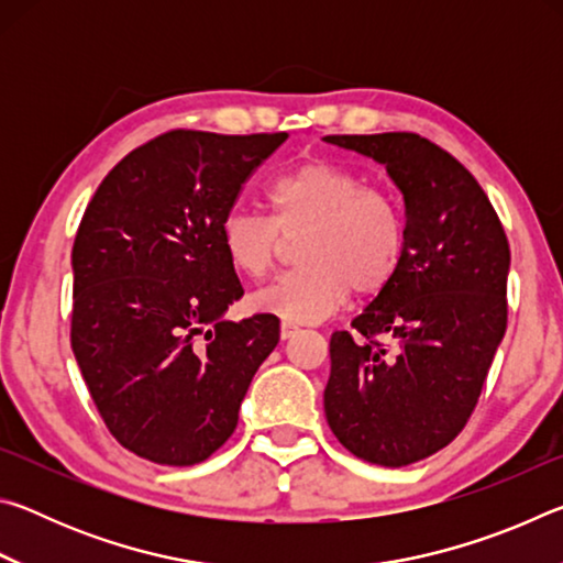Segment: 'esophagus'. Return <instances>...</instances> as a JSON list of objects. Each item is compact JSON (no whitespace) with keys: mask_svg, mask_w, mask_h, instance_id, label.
Returning a JSON list of instances; mask_svg holds the SVG:
<instances>
[{"mask_svg":"<svg viewBox=\"0 0 563 563\" xmlns=\"http://www.w3.org/2000/svg\"><path fill=\"white\" fill-rule=\"evenodd\" d=\"M292 335H298V325H292V322H283V325H280V338L283 340H290Z\"/></svg>","mask_w":563,"mask_h":563,"instance_id":"esophagus-1","label":"esophagus"}]
</instances>
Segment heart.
Wrapping results in <instances>:
<instances>
[{
  "instance_id": "b5f03b06",
  "label": "heart",
  "mask_w": 563,
  "mask_h": 563,
  "mask_svg": "<svg viewBox=\"0 0 563 563\" xmlns=\"http://www.w3.org/2000/svg\"><path fill=\"white\" fill-rule=\"evenodd\" d=\"M271 221L231 211L221 223L228 263L245 278L273 268L280 236L303 233L295 247L300 268L255 290L251 305L285 322H318L340 308L350 290L387 288L405 258L402 206L383 188L330 161H305L265 190Z\"/></svg>"
}]
</instances>
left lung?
Masks as SVG:
<instances>
[{
  "instance_id": "obj_1",
  "label": "left lung",
  "mask_w": 563,
  "mask_h": 563,
  "mask_svg": "<svg viewBox=\"0 0 563 563\" xmlns=\"http://www.w3.org/2000/svg\"><path fill=\"white\" fill-rule=\"evenodd\" d=\"M325 141L385 166L407 225L395 278L352 330L332 332L325 417L360 460L407 466L474 412L507 330L509 243L476 178L432 141L405 131Z\"/></svg>"
}]
</instances>
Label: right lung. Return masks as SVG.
<instances>
[{"instance_id":"obj_1","label":"right lung","mask_w":563,"mask_h":563,"mask_svg":"<svg viewBox=\"0 0 563 563\" xmlns=\"http://www.w3.org/2000/svg\"><path fill=\"white\" fill-rule=\"evenodd\" d=\"M288 133L168 131L123 156L76 231L71 350L109 432L148 462L190 466L223 446L263 360L268 312L243 298L221 223Z\"/></svg>"}]
</instances>
